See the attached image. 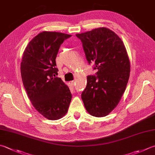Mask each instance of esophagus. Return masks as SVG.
Returning <instances> with one entry per match:
<instances>
[{
    "instance_id": "esophagus-1",
    "label": "esophagus",
    "mask_w": 155,
    "mask_h": 155,
    "mask_svg": "<svg viewBox=\"0 0 155 155\" xmlns=\"http://www.w3.org/2000/svg\"><path fill=\"white\" fill-rule=\"evenodd\" d=\"M75 82L74 81H70V84H71V86H74L75 85Z\"/></svg>"
}]
</instances>
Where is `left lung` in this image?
Instances as JSON below:
<instances>
[{
	"label": "left lung",
	"instance_id": "left-lung-1",
	"mask_svg": "<svg viewBox=\"0 0 155 155\" xmlns=\"http://www.w3.org/2000/svg\"><path fill=\"white\" fill-rule=\"evenodd\" d=\"M82 43L89 64L94 63L96 75H87L81 93L84 107L90 115L107 116L118 104L130 78V63L123 42L106 28L75 35Z\"/></svg>",
	"mask_w": 155,
	"mask_h": 155
}]
</instances>
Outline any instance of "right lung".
Wrapping results in <instances>:
<instances>
[{
	"label": "right lung",
	"instance_id": "right-lung-1",
	"mask_svg": "<svg viewBox=\"0 0 155 155\" xmlns=\"http://www.w3.org/2000/svg\"><path fill=\"white\" fill-rule=\"evenodd\" d=\"M71 35L42 31L29 42L21 63L23 84L32 104L46 119L57 120L68 110L72 95L57 78L55 59L64 40Z\"/></svg>",
	"mask_w": 155,
	"mask_h": 155
}]
</instances>
